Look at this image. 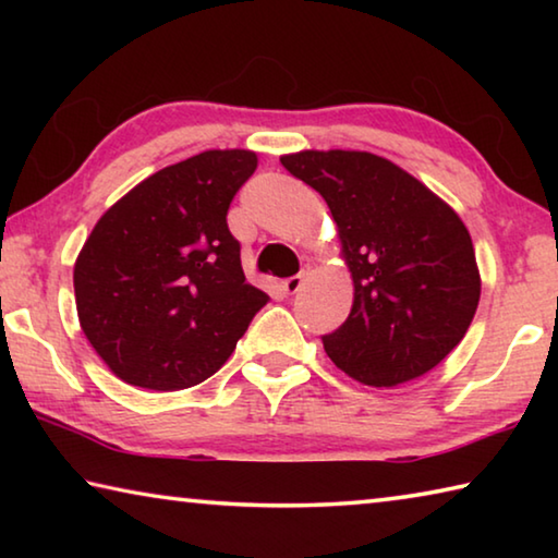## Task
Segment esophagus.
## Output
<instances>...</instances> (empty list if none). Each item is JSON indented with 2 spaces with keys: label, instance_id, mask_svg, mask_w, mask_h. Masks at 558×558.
Listing matches in <instances>:
<instances>
[{
  "label": "esophagus",
  "instance_id": "1",
  "mask_svg": "<svg viewBox=\"0 0 558 558\" xmlns=\"http://www.w3.org/2000/svg\"><path fill=\"white\" fill-rule=\"evenodd\" d=\"M302 282H305V276H292V278H286L280 282L282 292H288V295H292V292H298Z\"/></svg>",
  "mask_w": 558,
  "mask_h": 558
}]
</instances>
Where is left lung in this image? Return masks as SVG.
I'll return each instance as SVG.
<instances>
[{
    "mask_svg": "<svg viewBox=\"0 0 558 558\" xmlns=\"http://www.w3.org/2000/svg\"><path fill=\"white\" fill-rule=\"evenodd\" d=\"M280 162L323 194L354 280L352 313L323 337L327 356L376 389L428 374L465 337L480 302L465 223L379 155L305 149Z\"/></svg>",
    "mask_w": 558,
    "mask_h": 558,
    "instance_id": "obj_1",
    "label": "left lung"
}]
</instances>
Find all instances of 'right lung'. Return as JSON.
<instances>
[{
    "label": "right lung",
    "instance_id": "1",
    "mask_svg": "<svg viewBox=\"0 0 558 558\" xmlns=\"http://www.w3.org/2000/svg\"><path fill=\"white\" fill-rule=\"evenodd\" d=\"M251 149H206L140 182L100 216L73 268L75 307L110 372L140 389L209 379L268 295L241 268L226 214Z\"/></svg>",
    "mask_w": 558,
    "mask_h": 558
}]
</instances>
